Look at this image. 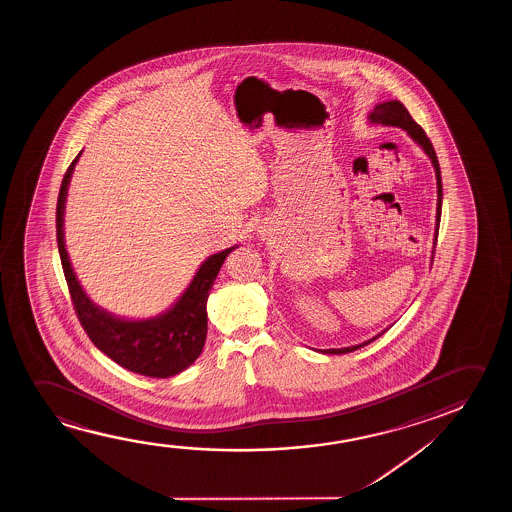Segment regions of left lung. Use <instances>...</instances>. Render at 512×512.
<instances>
[{
	"label": "left lung",
	"mask_w": 512,
	"mask_h": 512,
	"mask_svg": "<svg viewBox=\"0 0 512 512\" xmlns=\"http://www.w3.org/2000/svg\"><path fill=\"white\" fill-rule=\"evenodd\" d=\"M371 122H378V124H385V126H397L406 129L409 136L413 138L421 148L427 152L428 157L432 159V164L435 168V176H437V217H435V243H437V234H439V222H441V208H442V182H441V168H439V161H437V155H435L434 147H432V141L428 140L427 133L421 129L420 124L414 122L411 113L407 112L406 106L402 105L400 101H386L381 105L376 106L369 115ZM434 243V245H435ZM434 260V257H432ZM385 332V330H383ZM381 332V334H383ZM381 334H378L379 337ZM376 337H372L365 343L357 344V346H350V348H341V350H323V353H330V355H339V353H350V351L358 350V348H364L365 344L372 343Z\"/></svg>",
	"instance_id": "obj_1"
}]
</instances>
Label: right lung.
Instances as JSON below:
<instances>
[{
  "mask_svg": "<svg viewBox=\"0 0 512 512\" xmlns=\"http://www.w3.org/2000/svg\"><path fill=\"white\" fill-rule=\"evenodd\" d=\"M78 157L80 154L71 162L70 168L66 169L56 208L57 246L78 322L84 327L85 334L94 346L103 351L106 357L112 358L113 362L126 367L127 371L150 378L175 376L183 369H187L203 351L208 332L206 301L225 257L236 246L208 257L197 271L190 287L168 313L143 322H129L108 315L103 309L94 306L91 299L85 295L75 278L68 253L64 248V201Z\"/></svg>",
  "mask_w": 512,
  "mask_h": 512,
  "instance_id": "add662e5",
  "label": "right lung"
}]
</instances>
